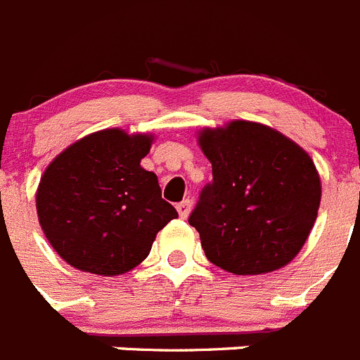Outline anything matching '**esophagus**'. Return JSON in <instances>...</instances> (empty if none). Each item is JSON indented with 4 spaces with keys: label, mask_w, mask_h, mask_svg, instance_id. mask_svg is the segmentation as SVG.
Wrapping results in <instances>:
<instances>
[{
    "label": "esophagus",
    "mask_w": 360,
    "mask_h": 360,
    "mask_svg": "<svg viewBox=\"0 0 360 360\" xmlns=\"http://www.w3.org/2000/svg\"><path fill=\"white\" fill-rule=\"evenodd\" d=\"M176 211H178V214H180V218L186 219L191 212V200H184V202L178 203Z\"/></svg>",
    "instance_id": "obj_1"
}]
</instances>
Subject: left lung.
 Returning a JSON list of instances; mask_svg holds the SVG:
<instances>
[{
	"label": "left lung",
	"mask_w": 360,
	"mask_h": 360,
	"mask_svg": "<svg viewBox=\"0 0 360 360\" xmlns=\"http://www.w3.org/2000/svg\"><path fill=\"white\" fill-rule=\"evenodd\" d=\"M212 164L189 224L211 263L238 276L274 272L303 249L316 224L321 178L301 146L250 120L202 128Z\"/></svg>",
	"instance_id": "left-lung-1"
}]
</instances>
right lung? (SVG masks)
I'll list each match as a JSON object with an SVG mask.
<instances>
[{"mask_svg":"<svg viewBox=\"0 0 360 360\" xmlns=\"http://www.w3.org/2000/svg\"><path fill=\"white\" fill-rule=\"evenodd\" d=\"M151 133L101 129L61 151L44 169L36 209L44 236L73 269L120 276L141 265L176 209L141 160Z\"/></svg>","mask_w":360,"mask_h":360,"instance_id":"obj_1","label":"right lung"}]
</instances>
